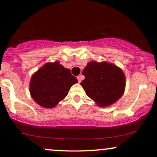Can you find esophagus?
Wrapping results in <instances>:
<instances>
[{"mask_svg": "<svg viewBox=\"0 0 157 157\" xmlns=\"http://www.w3.org/2000/svg\"><path fill=\"white\" fill-rule=\"evenodd\" d=\"M77 79H78V83H81V80H82V76H77Z\"/></svg>", "mask_w": 157, "mask_h": 157, "instance_id": "34e87169", "label": "esophagus"}]
</instances>
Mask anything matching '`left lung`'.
Wrapping results in <instances>:
<instances>
[{
    "label": "left lung",
    "mask_w": 157,
    "mask_h": 157,
    "mask_svg": "<svg viewBox=\"0 0 157 157\" xmlns=\"http://www.w3.org/2000/svg\"><path fill=\"white\" fill-rule=\"evenodd\" d=\"M85 78L81 82L86 95L98 106L113 104L123 95L125 89L124 72L107 62L91 61L83 70Z\"/></svg>",
    "instance_id": "8db88e82"
}]
</instances>
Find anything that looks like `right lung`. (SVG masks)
<instances>
[{"label": "right lung", "mask_w": 157, "mask_h": 157, "mask_svg": "<svg viewBox=\"0 0 157 157\" xmlns=\"http://www.w3.org/2000/svg\"><path fill=\"white\" fill-rule=\"evenodd\" d=\"M77 82L71 71L59 61L47 63L32 76L30 92L38 105L53 108L67 96L71 86Z\"/></svg>", "instance_id": "obj_1"}]
</instances>
